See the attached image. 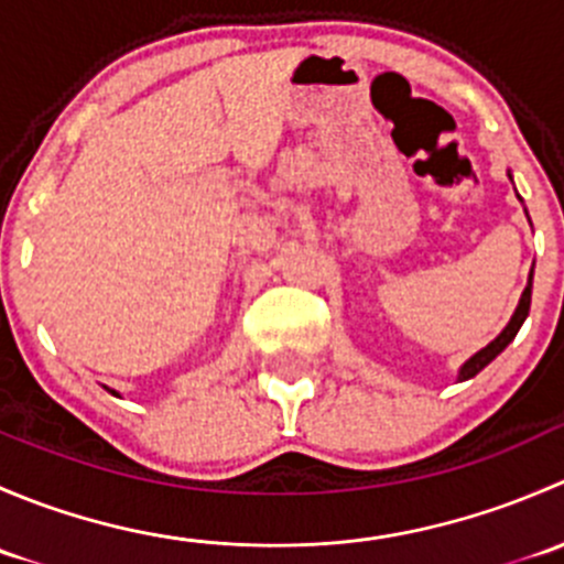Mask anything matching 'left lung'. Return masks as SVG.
I'll return each instance as SVG.
<instances>
[{"label":"left lung","instance_id":"8db88e82","mask_svg":"<svg viewBox=\"0 0 564 564\" xmlns=\"http://www.w3.org/2000/svg\"><path fill=\"white\" fill-rule=\"evenodd\" d=\"M532 270H534V267H532ZM529 303H532V272H529L527 289H524V294H521V300H519V308H516V314L510 316L508 327H505L502 333H499L497 338H494L491 344L486 346V349H480V351H477V355H471L469 360H466L464 366H460L458 382H466V379H471V377H475V373H480L482 368H486L488 362H491L494 357H497L499 351H502L505 346H508L510 340L516 338V333H519L521 324H524V318L529 316Z\"/></svg>","mask_w":564,"mask_h":564}]
</instances>
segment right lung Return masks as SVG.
Masks as SVG:
<instances>
[{
  "label": "right lung",
  "instance_id": "right-lung-1",
  "mask_svg": "<svg viewBox=\"0 0 564 564\" xmlns=\"http://www.w3.org/2000/svg\"><path fill=\"white\" fill-rule=\"evenodd\" d=\"M111 392H113V390H111ZM113 395H117V392H113Z\"/></svg>",
  "mask_w": 564,
  "mask_h": 564
}]
</instances>
